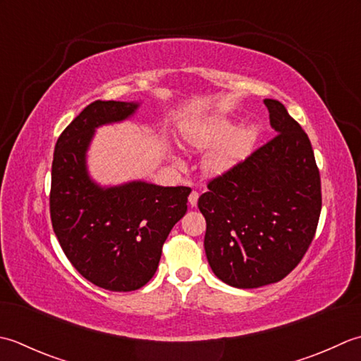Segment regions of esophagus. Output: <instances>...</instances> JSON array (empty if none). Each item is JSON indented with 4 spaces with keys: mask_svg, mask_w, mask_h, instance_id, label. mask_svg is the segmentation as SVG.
Segmentation results:
<instances>
[{
    "mask_svg": "<svg viewBox=\"0 0 361 361\" xmlns=\"http://www.w3.org/2000/svg\"><path fill=\"white\" fill-rule=\"evenodd\" d=\"M197 200H200V193H197V191H191L190 196H188V202H190L191 207H196Z\"/></svg>",
    "mask_w": 361,
    "mask_h": 361,
    "instance_id": "34e87169",
    "label": "esophagus"
}]
</instances>
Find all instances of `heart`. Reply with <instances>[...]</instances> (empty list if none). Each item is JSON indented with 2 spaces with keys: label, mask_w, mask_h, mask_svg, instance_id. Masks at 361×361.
I'll return each mask as SVG.
<instances>
[{
  "label": "heart",
  "mask_w": 361,
  "mask_h": 361,
  "mask_svg": "<svg viewBox=\"0 0 361 361\" xmlns=\"http://www.w3.org/2000/svg\"><path fill=\"white\" fill-rule=\"evenodd\" d=\"M263 134L259 123L241 124L231 115H213L195 121L183 129V140L191 148L205 149L219 145L204 160L209 174H223L232 170L249 154H252Z\"/></svg>",
  "instance_id": "b5f03b06"
}]
</instances>
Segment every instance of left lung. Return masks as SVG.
Returning <instances> with one entry per match:
<instances>
[{
    "mask_svg": "<svg viewBox=\"0 0 361 361\" xmlns=\"http://www.w3.org/2000/svg\"><path fill=\"white\" fill-rule=\"evenodd\" d=\"M276 137L209 182L197 207L213 273L235 288H259L302 260L321 213V179L312 143L282 102L263 99Z\"/></svg>",
    "mask_w": 361,
    "mask_h": 361,
    "instance_id": "left-lung-1",
    "label": "left lung"
}]
</instances>
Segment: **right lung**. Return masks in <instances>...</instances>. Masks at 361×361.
Instances as JSON below:
<instances>
[{
	"label": "right lung",
	"instance_id": "obj_1",
	"mask_svg": "<svg viewBox=\"0 0 361 361\" xmlns=\"http://www.w3.org/2000/svg\"><path fill=\"white\" fill-rule=\"evenodd\" d=\"M140 102L94 101L57 138L51 223L62 251L99 288L134 291L156 274L161 246L185 215L188 187L146 180L99 185L87 166L94 130L134 116Z\"/></svg>",
	"mask_w": 361,
	"mask_h": 361
}]
</instances>
